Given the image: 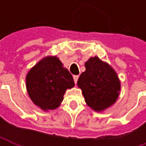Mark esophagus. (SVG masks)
Here are the masks:
<instances>
[{"mask_svg": "<svg viewBox=\"0 0 146 146\" xmlns=\"http://www.w3.org/2000/svg\"><path fill=\"white\" fill-rule=\"evenodd\" d=\"M78 79V75H74V76H73V80H74V83H75V84H77Z\"/></svg>", "mask_w": 146, "mask_h": 146, "instance_id": "1", "label": "esophagus"}]
</instances>
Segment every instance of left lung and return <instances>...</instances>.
Masks as SVG:
<instances>
[{
    "label": "left lung",
    "mask_w": 146,
    "mask_h": 146,
    "mask_svg": "<svg viewBox=\"0 0 146 146\" xmlns=\"http://www.w3.org/2000/svg\"><path fill=\"white\" fill-rule=\"evenodd\" d=\"M78 86L82 90L86 104L94 111H101L113 105L118 98L121 85L114 69L99 57H90L84 64Z\"/></svg>",
    "instance_id": "left-lung-1"
}]
</instances>
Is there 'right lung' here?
<instances>
[{"label": "right lung", "mask_w": 146, "mask_h": 146, "mask_svg": "<svg viewBox=\"0 0 146 146\" xmlns=\"http://www.w3.org/2000/svg\"><path fill=\"white\" fill-rule=\"evenodd\" d=\"M74 86L73 76L56 56H46L33 67L26 76L28 94L44 111L57 108L66 90Z\"/></svg>", "instance_id": "right-lung-1"}]
</instances>
